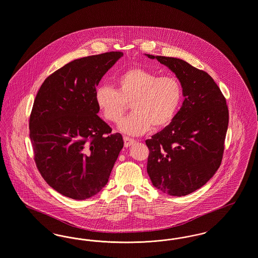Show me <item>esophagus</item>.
<instances>
[{
  "instance_id": "esophagus-1",
  "label": "esophagus",
  "mask_w": 258,
  "mask_h": 258,
  "mask_svg": "<svg viewBox=\"0 0 258 258\" xmlns=\"http://www.w3.org/2000/svg\"><path fill=\"white\" fill-rule=\"evenodd\" d=\"M123 141H124V146L125 147H130L131 145H133L135 143V139H132L130 137H123Z\"/></svg>"
}]
</instances>
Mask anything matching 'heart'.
<instances>
[{
	"label": "heart",
	"instance_id": "1",
	"mask_svg": "<svg viewBox=\"0 0 258 258\" xmlns=\"http://www.w3.org/2000/svg\"><path fill=\"white\" fill-rule=\"evenodd\" d=\"M96 103L103 118L118 123L126 103L133 113L120 123V131L128 135H140L153 128L171 123L180 108L183 89L173 76L158 74L140 68H132L115 79V89L100 85L95 93Z\"/></svg>",
	"mask_w": 258,
	"mask_h": 258
}]
</instances>
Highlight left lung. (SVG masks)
Instances as JSON below:
<instances>
[{
    "label": "left lung",
    "instance_id": "8db88e82",
    "mask_svg": "<svg viewBox=\"0 0 258 258\" xmlns=\"http://www.w3.org/2000/svg\"><path fill=\"white\" fill-rule=\"evenodd\" d=\"M146 56L176 74L184 97L171 123L146 140L148 175L163 194L184 197L206 184L221 165L229 119L226 100L207 73L181 59Z\"/></svg>",
    "mask_w": 258,
    "mask_h": 258
}]
</instances>
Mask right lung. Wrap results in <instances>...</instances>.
Wrapping results in <instances>:
<instances>
[{
	"label": "right lung",
	"instance_id": "obj_1",
	"mask_svg": "<svg viewBox=\"0 0 258 258\" xmlns=\"http://www.w3.org/2000/svg\"><path fill=\"white\" fill-rule=\"evenodd\" d=\"M122 52L88 56L49 75L30 116V138L37 169L64 197L84 200L107 184L123 149L120 134L98 116L96 88L123 57Z\"/></svg>",
	"mask_w": 258,
	"mask_h": 258
}]
</instances>
